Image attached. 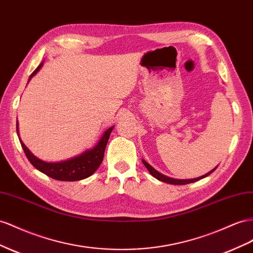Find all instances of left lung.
Instances as JSON below:
<instances>
[{
	"label": "left lung",
	"instance_id": "left-lung-1",
	"mask_svg": "<svg viewBox=\"0 0 253 253\" xmlns=\"http://www.w3.org/2000/svg\"><path fill=\"white\" fill-rule=\"evenodd\" d=\"M142 163H143V165L146 166V168L149 170V172L151 173V175H152V176H154L155 179H158L159 181H162V182L168 183V184H174V185H184V184H189V183H194V182L199 181V180L203 179V177H206V176H208L209 174H211V173L213 172V171H215L216 168L218 167V165H217L214 169H211V171H209L208 173L203 174V175H201V176L195 177V179H185V180H180V179H173V177H170V176H167V175H165V174H163V173L159 172L158 170H155V169H154L151 165H150L149 163H147L145 160H142Z\"/></svg>",
	"mask_w": 253,
	"mask_h": 253
}]
</instances>
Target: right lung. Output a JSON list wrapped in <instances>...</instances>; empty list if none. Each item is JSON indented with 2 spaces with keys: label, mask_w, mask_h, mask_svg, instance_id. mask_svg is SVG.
I'll return each instance as SVG.
<instances>
[{
  "label": "right lung",
  "mask_w": 253,
  "mask_h": 253,
  "mask_svg": "<svg viewBox=\"0 0 253 253\" xmlns=\"http://www.w3.org/2000/svg\"><path fill=\"white\" fill-rule=\"evenodd\" d=\"M42 66L43 61H42V64H40L36 68V70L31 74L29 82L32 80L34 76H36L37 72L42 68ZM29 82H27V83H29ZM18 125L19 124L17 121L18 137L20 139V142H21V146L23 148V151L26 155L27 160H29L32 165L36 169H38L40 172H42L47 176L52 177V179H55L58 181H79L86 179V177L90 176L92 173H94L95 170H97L101 165L102 161H103L107 141L114 128V126L108 127L103 133V135H102L100 140L97 142V145L93 146L92 148L87 149L81 154L73 156V158H70L68 160L51 163L38 159L37 156L34 155L30 150L27 149V147L24 145L19 136Z\"/></svg>",
  "instance_id": "1"
}]
</instances>
